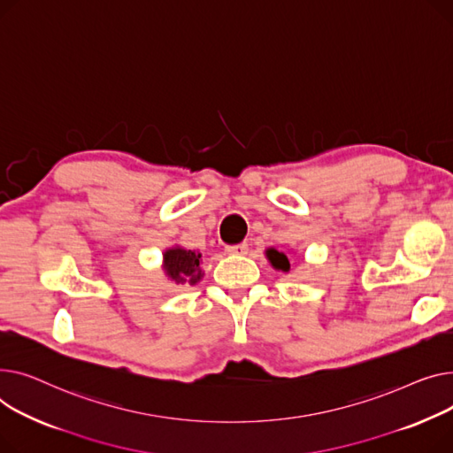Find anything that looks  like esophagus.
Listing matches in <instances>:
<instances>
[{"mask_svg":"<svg viewBox=\"0 0 453 453\" xmlns=\"http://www.w3.org/2000/svg\"><path fill=\"white\" fill-rule=\"evenodd\" d=\"M228 254H247L249 252V245L247 243H239V245H228L225 249Z\"/></svg>","mask_w":453,"mask_h":453,"instance_id":"1","label":"esophagus"}]
</instances>
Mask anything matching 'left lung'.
<instances>
[{"label":"left lung","instance_id":"1","mask_svg":"<svg viewBox=\"0 0 453 453\" xmlns=\"http://www.w3.org/2000/svg\"><path fill=\"white\" fill-rule=\"evenodd\" d=\"M265 256H267L269 263L273 265V269L281 271V273H288L290 271V259H288V256L285 252H280V250L271 247V249L265 250Z\"/></svg>","mask_w":453,"mask_h":453}]
</instances>
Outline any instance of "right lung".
Returning <instances> with one entry per match:
<instances>
[{"mask_svg": "<svg viewBox=\"0 0 453 453\" xmlns=\"http://www.w3.org/2000/svg\"><path fill=\"white\" fill-rule=\"evenodd\" d=\"M201 252L188 250L180 245H173L163 252V271L165 276L175 285H197L204 273L201 269Z\"/></svg>", "mask_w": 453, "mask_h": 453, "instance_id": "obj_1", "label": "right lung"}]
</instances>
